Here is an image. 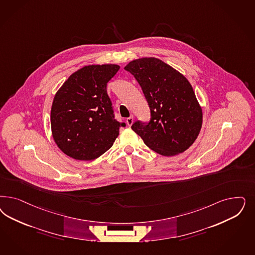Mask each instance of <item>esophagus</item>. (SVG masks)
Wrapping results in <instances>:
<instances>
[{"mask_svg":"<svg viewBox=\"0 0 255 255\" xmlns=\"http://www.w3.org/2000/svg\"><path fill=\"white\" fill-rule=\"evenodd\" d=\"M133 121H134L133 116H130V117H128V118H127V119H126V122H127L128 127H130V126H131L132 124H133Z\"/></svg>","mask_w":255,"mask_h":255,"instance_id":"obj_1","label":"esophagus"}]
</instances>
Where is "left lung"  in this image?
<instances>
[{"mask_svg": "<svg viewBox=\"0 0 255 255\" xmlns=\"http://www.w3.org/2000/svg\"><path fill=\"white\" fill-rule=\"evenodd\" d=\"M134 76L150 108V120L132 124L143 142L171 156L184 152L197 139L203 114L189 81L156 58H141L125 66Z\"/></svg>", "mask_w": 255, "mask_h": 255, "instance_id": "obj_1", "label": "left lung"}]
</instances>
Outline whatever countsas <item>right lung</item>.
Here are the masks:
<instances>
[{
  "label": "right lung",
  "mask_w": 255,
  "mask_h": 255,
  "mask_svg": "<svg viewBox=\"0 0 255 255\" xmlns=\"http://www.w3.org/2000/svg\"><path fill=\"white\" fill-rule=\"evenodd\" d=\"M117 65L87 66L71 75L59 89L51 106L53 139L66 155L93 160L113 146L121 127L115 119L107 83Z\"/></svg>",
  "instance_id": "add662e5"
}]
</instances>
